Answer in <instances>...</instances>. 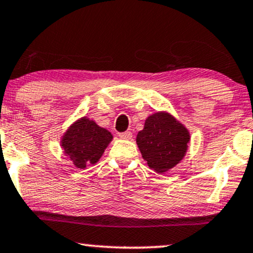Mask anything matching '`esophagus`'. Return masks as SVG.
<instances>
[{
  "label": "esophagus",
  "instance_id": "esophagus-1",
  "mask_svg": "<svg viewBox=\"0 0 253 253\" xmlns=\"http://www.w3.org/2000/svg\"><path fill=\"white\" fill-rule=\"evenodd\" d=\"M118 136L123 139H130L132 137V133H131V131H126V132L118 133Z\"/></svg>",
  "mask_w": 253,
  "mask_h": 253
}]
</instances>
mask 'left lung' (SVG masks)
I'll list each match as a JSON object with an SVG mask.
<instances>
[{"mask_svg":"<svg viewBox=\"0 0 253 253\" xmlns=\"http://www.w3.org/2000/svg\"><path fill=\"white\" fill-rule=\"evenodd\" d=\"M136 142L149 168L163 173L183 160L190 133L173 116L161 111L146 118L143 130L137 133Z\"/></svg>","mask_w":253,"mask_h":253,"instance_id":"left-lung-1","label":"left lung"}]
</instances>
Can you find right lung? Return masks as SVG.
I'll return each instance as SVG.
<instances>
[{"instance_id": "right-lung-1", "label": "right lung", "mask_w": 253, "mask_h": 253, "mask_svg": "<svg viewBox=\"0 0 253 253\" xmlns=\"http://www.w3.org/2000/svg\"><path fill=\"white\" fill-rule=\"evenodd\" d=\"M111 139V132L107 129L98 126L89 118L82 117L71 124L62 136L61 146L75 167L84 169L97 163Z\"/></svg>"}]
</instances>
